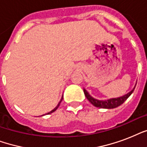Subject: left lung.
I'll list each match as a JSON object with an SVG mask.
<instances>
[{
	"label": "left lung",
	"instance_id": "obj_1",
	"mask_svg": "<svg viewBox=\"0 0 147 147\" xmlns=\"http://www.w3.org/2000/svg\"><path fill=\"white\" fill-rule=\"evenodd\" d=\"M135 87L134 88V89L131 90L130 92H128L127 94L123 95L122 97H119V98H111L108 100H100L95 99L93 97H92L89 94V93L84 88V93H85V97L87 98V99L89 100L90 102L92 103V105H94V107H99V108H106V109H112V108H115V107H118L120 105H121L130 96V94H132L134 90Z\"/></svg>",
	"mask_w": 147,
	"mask_h": 147
}]
</instances>
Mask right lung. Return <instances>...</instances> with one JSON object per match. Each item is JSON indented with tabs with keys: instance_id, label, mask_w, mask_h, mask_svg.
Listing matches in <instances>:
<instances>
[{
	"instance_id": "right-lung-1",
	"label": "right lung",
	"mask_w": 147,
	"mask_h": 147,
	"mask_svg": "<svg viewBox=\"0 0 147 147\" xmlns=\"http://www.w3.org/2000/svg\"><path fill=\"white\" fill-rule=\"evenodd\" d=\"M62 98H63V96L62 97V99H61V100H60V101H59V104H58V105H57V106H56V107H55V108H54V109H53V110H52V111H51L50 112H49V113H47V114H51V113H53V112H54V111H56V109H57L58 107H59V106L60 103H61V101H62ZM43 115H44V114H43Z\"/></svg>"
}]
</instances>
